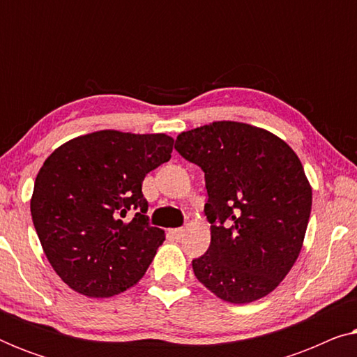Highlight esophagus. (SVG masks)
<instances>
[{"label":"esophagus","mask_w":357,"mask_h":357,"mask_svg":"<svg viewBox=\"0 0 357 357\" xmlns=\"http://www.w3.org/2000/svg\"><path fill=\"white\" fill-rule=\"evenodd\" d=\"M169 232H170V236L175 238V241H180V238L185 236V229H182V227H180V229H170Z\"/></svg>","instance_id":"1"}]
</instances>
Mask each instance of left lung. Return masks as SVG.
I'll return each mask as SVG.
<instances>
[{"label":"left lung","instance_id":"8db88e82","mask_svg":"<svg viewBox=\"0 0 357 357\" xmlns=\"http://www.w3.org/2000/svg\"><path fill=\"white\" fill-rule=\"evenodd\" d=\"M175 149L206 182L211 243L192 261L197 280L231 304L268 296L299 257L310 218L312 188L297 154L238 121L183 131Z\"/></svg>","mask_w":357,"mask_h":357}]
</instances>
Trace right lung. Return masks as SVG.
Masks as SVG:
<instances>
[{
  "mask_svg": "<svg viewBox=\"0 0 357 357\" xmlns=\"http://www.w3.org/2000/svg\"><path fill=\"white\" fill-rule=\"evenodd\" d=\"M172 146L164 133L104 130L48 155L33 185L32 221L48 261L71 289L110 297L144 276L165 236L149 226L141 187L146 174L170 159Z\"/></svg>",
  "mask_w": 357,
  "mask_h": 357,
  "instance_id": "right-lung-1",
  "label": "right lung"
}]
</instances>
